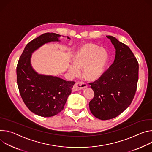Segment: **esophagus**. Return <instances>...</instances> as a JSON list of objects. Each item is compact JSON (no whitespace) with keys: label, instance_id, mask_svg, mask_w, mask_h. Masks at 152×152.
<instances>
[{"label":"esophagus","instance_id":"1","mask_svg":"<svg viewBox=\"0 0 152 152\" xmlns=\"http://www.w3.org/2000/svg\"><path fill=\"white\" fill-rule=\"evenodd\" d=\"M88 86L87 84L85 83H83V82H77L75 83V87L78 89V90H81V89H84L86 88Z\"/></svg>","mask_w":152,"mask_h":152}]
</instances>
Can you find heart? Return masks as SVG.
Masks as SVG:
<instances>
[{
	"mask_svg": "<svg viewBox=\"0 0 152 152\" xmlns=\"http://www.w3.org/2000/svg\"><path fill=\"white\" fill-rule=\"evenodd\" d=\"M109 61V54L104 49L92 44L85 43L77 50L74 63L70 64L71 75H78L83 68V75L89 80H96L103 74Z\"/></svg>",
	"mask_w": 152,
	"mask_h": 152,
	"instance_id": "heart-1",
	"label": "heart"
}]
</instances>
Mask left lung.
<instances>
[{
  "label": "left lung",
  "instance_id": "8db88e82",
  "mask_svg": "<svg viewBox=\"0 0 152 152\" xmlns=\"http://www.w3.org/2000/svg\"><path fill=\"white\" fill-rule=\"evenodd\" d=\"M115 48L113 63L98 80L90 83L94 97L89 102L92 115L102 120L113 118L131 104L135 95L139 65L130 49L111 36Z\"/></svg>",
  "mask_w": 152,
  "mask_h": 152
}]
</instances>
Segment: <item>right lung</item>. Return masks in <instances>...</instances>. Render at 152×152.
I'll return each instance as SVG.
<instances>
[{
  "label": "right lung",
  "mask_w": 152,
  "mask_h": 152,
  "mask_svg": "<svg viewBox=\"0 0 152 152\" xmlns=\"http://www.w3.org/2000/svg\"><path fill=\"white\" fill-rule=\"evenodd\" d=\"M60 36L47 32L31 41L25 46L17 66V83L23 102L30 111L43 117L53 116L63 110L75 82L38 74L32 68L31 58L32 54L44 44L60 42Z\"/></svg>",
  "instance_id": "right-lung-1"
}]
</instances>
